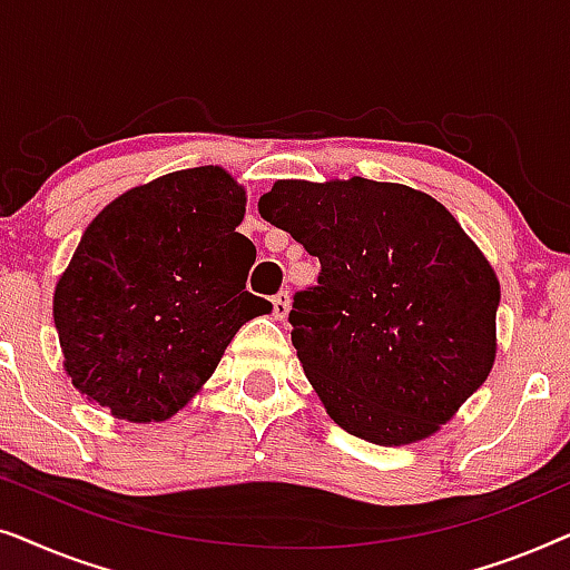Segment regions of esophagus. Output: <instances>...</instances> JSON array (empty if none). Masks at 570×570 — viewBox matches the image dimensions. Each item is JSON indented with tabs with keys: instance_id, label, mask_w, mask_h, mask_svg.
<instances>
[{
	"instance_id": "esophagus-1",
	"label": "esophagus",
	"mask_w": 570,
	"mask_h": 570,
	"mask_svg": "<svg viewBox=\"0 0 570 570\" xmlns=\"http://www.w3.org/2000/svg\"><path fill=\"white\" fill-rule=\"evenodd\" d=\"M287 311H291V293L279 291L275 298H272V314H275V318H285Z\"/></svg>"
}]
</instances>
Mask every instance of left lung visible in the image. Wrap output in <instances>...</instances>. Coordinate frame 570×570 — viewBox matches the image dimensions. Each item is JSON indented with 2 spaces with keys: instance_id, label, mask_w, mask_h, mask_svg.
<instances>
[{
  "instance_id": "left-lung-1",
  "label": "left lung",
  "mask_w": 570,
  "mask_h": 570,
  "mask_svg": "<svg viewBox=\"0 0 570 570\" xmlns=\"http://www.w3.org/2000/svg\"><path fill=\"white\" fill-rule=\"evenodd\" d=\"M259 213L322 262L291 324L326 415L379 446L439 433L498 350L501 283L456 217L425 191L361 176L275 181Z\"/></svg>"
}]
</instances>
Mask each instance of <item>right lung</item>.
<instances>
[{"mask_svg":"<svg viewBox=\"0 0 570 570\" xmlns=\"http://www.w3.org/2000/svg\"><path fill=\"white\" fill-rule=\"evenodd\" d=\"M244 215L246 189L220 166L174 170L100 209L53 291L80 394L127 423L191 402L240 326L272 311L246 291Z\"/></svg>","mask_w":570,"mask_h":570,"instance_id":"add662e5","label":"right lung"}]
</instances>
